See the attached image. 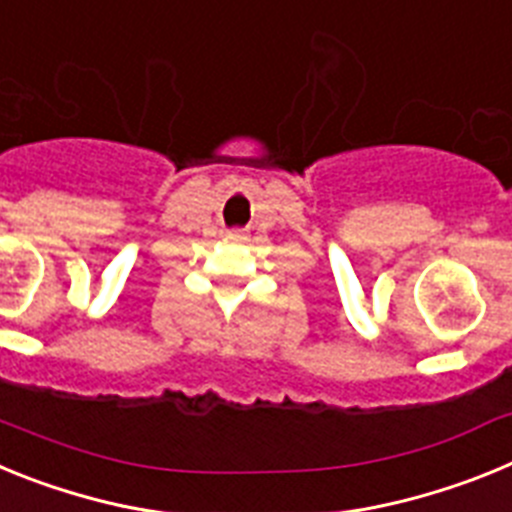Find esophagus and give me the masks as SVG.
<instances>
[{
	"mask_svg": "<svg viewBox=\"0 0 512 512\" xmlns=\"http://www.w3.org/2000/svg\"><path fill=\"white\" fill-rule=\"evenodd\" d=\"M230 238H233V241H243V238H246V235H243V230H230Z\"/></svg>",
	"mask_w": 512,
	"mask_h": 512,
	"instance_id": "34e87169",
	"label": "esophagus"
}]
</instances>
